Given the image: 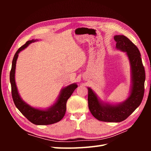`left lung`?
Here are the masks:
<instances>
[{"label": "left lung", "mask_w": 151, "mask_h": 151, "mask_svg": "<svg viewBox=\"0 0 151 151\" xmlns=\"http://www.w3.org/2000/svg\"><path fill=\"white\" fill-rule=\"evenodd\" d=\"M116 48L127 52L132 68V88L129 99L118 105L101 104L97 96L88 88V107L97 119L104 122H121L132 114L143 100L145 91V71L139 49L129 38L123 35L114 37Z\"/></svg>", "instance_id": "8db88e82"}]
</instances>
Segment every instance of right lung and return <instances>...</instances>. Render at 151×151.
I'll return each instance as SVG.
<instances>
[{"mask_svg": "<svg viewBox=\"0 0 151 151\" xmlns=\"http://www.w3.org/2000/svg\"><path fill=\"white\" fill-rule=\"evenodd\" d=\"M34 40L27 41L26 43L19 48L14 55L12 61V69L10 70V74H9L12 99L15 106L31 123L37 125L51 124L60 121L64 117L66 111L67 101L71 96L75 89L77 88V85L75 84H70L67 87L63 88L56 103L47 110H41L32 108L29 105L25 103L24 101H22L18 93L15 81L16 61L17 59L18 54L22 50L25 49L30 43L34 42Z\"/></svg>", "mask_w": 151, "mask_h": 151, "instance_id": "add662e5", "label": "right lung"}]
</instances>
